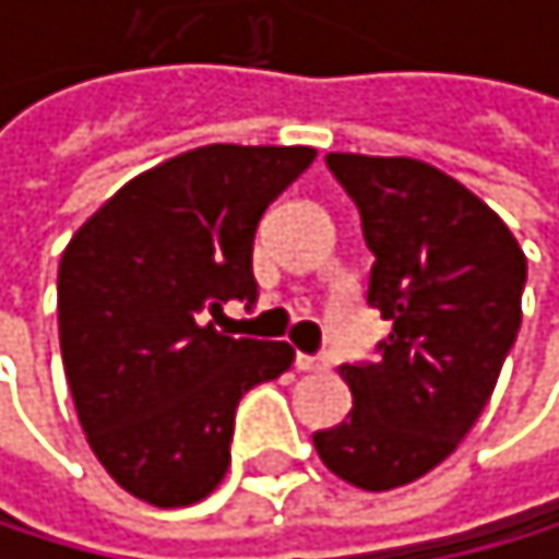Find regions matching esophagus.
Wrapping results in <instances>:
<instances>
[{"instance_id":"1","label":"esophagus","mask_w":559,"mask_h":559,"mask_svg":"<svg viewBox=\"0 0 559 559\" xmlns=\"http://www.w3.org/2000/svg\"><path fill=\"white\" fill-rule=\"evenodd\" d=\"M297 369L300 372H328L331 369V358L324 352H317V355H297Z\"/></svg>"}]
</instances>
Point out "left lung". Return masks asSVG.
Returning a JSON list of instances; mask_svg holds the SVG:
<instances>
[{
	"mask_svg": "<svg viewBox=\"0 0 559 559\" xmlns=\"http://www.w3.org/2000/svg\"><path fill=\"white\" fill-rule=\"evenodd\" d=\"M376 255V361L341 365L355 406L313 448L337 478L389 491L448 457L481 416L523 321L526 255L488 204L409 156L328 153Z\"/></svg>",
	"mask_w": 559,
	"mask_h": 559,
	"instance_id": "obj_1",
	"label": "left lung"
}]
</instances>
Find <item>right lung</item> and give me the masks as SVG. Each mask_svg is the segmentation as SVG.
Segmentation results:
<instances>
[{
	"label": "right lung",
	"mask_w": 559,
	"mask_h": 559,
	"mask_svg": "<svg viewBox=\"0 0 559 559\" xmlns=\"http://www.w3.org/2000/svg\"><path fill=\"white\" fill-rule=\"evenodd\" d=\"M310 146L214 143L129 180L63 249L60 355L95 457L135 499L201 502L228 472L238 400L294 365L286 341L214 328L259 300L255 228Z\"/></svg>",
	"instance_id": "obj_1"
}]
</instances>
